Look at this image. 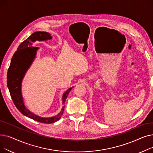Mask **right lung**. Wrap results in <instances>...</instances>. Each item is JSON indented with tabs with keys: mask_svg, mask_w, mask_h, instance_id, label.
<instances>
[{
	"mask_svg": "<svg viewBox=\"0 0 153 153\" xmlns=\"http://www.w3.org/2000/svg\"><path fill=\"white\" fill-rule=\"evenodd\" d=\"M52 39L51 35L45 31H36L19 46L11 60V62L7 75V87L10 96L16 107L25 116L33 119L35 121L43 123H53L59 120L64 110L62 107L61 111L57 115L51 117L44 118L32 113L25 105L22 94V84L28 69L36 58L38 47L32 46V43L36 41H46ZM74 87L68 89L62 95V105L66 101L69 92Z\"/></svg>",
	"mask_w": 153,
	"mask_h": 153,
	"instance_id": "add662e5",
	"label": "right lung"
}]
</instances>
